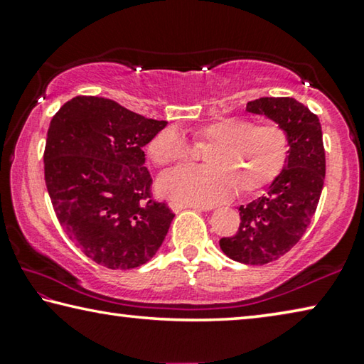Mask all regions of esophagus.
Here are the masks:
<instances>
[{"label": "esophagus", "mask_w": 364, "mask_h": 364, "mask_svg": "<svg viewBox=\"0 0 364 364\" xmlns=\"http://www.w3.org/2000/svg\"><path fill=\"white\" fill-rule=\"evenodd\" d=\"M170 209L173 213H181L184 209H198L196 205H191V204H186V203H178V200H170Z\"/></svg>", "instance_id": "34e87169"}]
</instances>
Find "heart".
I'll return each instance as SVG.
<instances>
[{
    "mask_svg": "<svg viewBox=\"0 0 364 364\" xmlns=\"http://www.w3.org/2000/svg\"><path fill=\"white\" fill-rule=\"evenodd\" d=\"M198 140L213 144L204 155L208 168L181 166L159 178L164 196L193 205H215L230 199L240 188L253 193L278 176L289 154V137L278 124H262L242 117H224L198 132ZM150 159L156 165L186 160V139L176 127H165L150 140Z\"/></svg>",
    "mask_w": 364,
    "mask_h": 364,
    "instance_id": "b5f03b06",
    "label": "heart"
}]
</instances>
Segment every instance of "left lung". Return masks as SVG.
<instances>
[{
  "mask_svg": "<svg viewBox=\"0 0 364 364\" xmlns=\"http://www.w3.org/2000/svg\"><path fill=\"white\" fill-rule=\"evenodd\" d=\"M247 112L271 119L286 130L289 154L267 193L240 205V227L220 238L227 257L243 264H267L283 257L306 234L325 180L322 126L316 114L294 97H259Z\"/></svg>",
  "mask_w": 364,
  "mask_h": 364,
  "instance_id": "8db88e82",
  "label": "left lung"
}]
</instances>
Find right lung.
Wrapping results in <instances>:
<instances>
[{"label": "right lung", "mask_w": 364, "mask_h": 364, "mask_svg": "<svg viewBox=\"0 0 364 364\" xmlns=\"http://www.w3.org/2000/svg\"><path fill=\"white\" fill-rule=\"evenodd\" d=\"M165 126L97 96L73 97L52 117L48 196L70 240L97 264L137 268L165 240L175 214L150 198L144 166V147Z\"/></svg>", "instance_id": "right-lung-1"}]
</instances>
